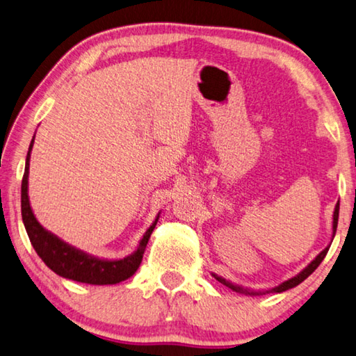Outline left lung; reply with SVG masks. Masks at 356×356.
<instances>
[{
  "label": "left lung",
  "instance_id": "obj_1",
  "mask_svg": "<svg viewBox=\"0 0 356 356\" xmlns=\"http://www.w3.org/2000/svg\"><path fill=\"white\" fill-rule=\"evenodd\" d=\"M337 219H339V203H337L336 205V208H334V214H333V238H334V233H336V229H337ZM328 249L330 248H326V249H323L322 252H320L316 259H314L309 265H307L305 270H302L298 276H295V277H292V279H289V281H285V282H282L281 285H277V287H275L271 290V292H276V293H281V292H285V290H289V289H293V287H296V285L298 284H301L302 281H305L306 277H309L314 271L317 270V266L322 264V260L325 259V255H326V252H328ZM214 277L218 279V281L220 282V284H224L225 287H229V289H232L233 292H236V293H243V295H248V296H255V295H264V292H252V290H248V289H243V287H240V285H233V284H230L229 281H225V279H222V277H219V276H216L214 275Z\"/></svg>",
  "mask_w": 356,
  "mask_h": 356
}]
</instances>
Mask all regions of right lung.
<instances>
[{
    "label": "right lung",
    "instance_id": "obj_1",
    "mask_svg": "<svg viewBox=\"0 0 356 356\" xmlns=\"http://www.w3.org/2000/svg\"><path fill=\"white\" fill-rule=\"evenodd\" d=\"M33 142L34 138L31 140L30 149H28L26 167L22 179V219L33 248L39 257L56 275L66 279H72V281L77 282L110 285L129 279L138 270L140 264H142L145 249H147L148 240L159 218H156L153 225L145 233L136 252L123 260H99L91 257V255H86L79 249L69 246V244L55 236L54 233L47 232L38 222L31 211L30 200H28V168H30V153L33 148Z\"/></svg>",
    "mask_w": 356,
    "mask_h": 356
}]
</instances>
